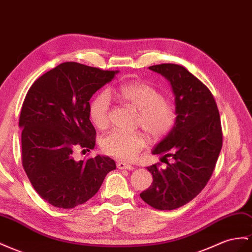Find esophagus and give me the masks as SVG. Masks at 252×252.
Wrapping results in <instances>:
<instances>
[{
  "label": "esophagus",
  "instance_id": "34e87169",
  "mask_svg": "<svg viewBox=\"0 0 252 252\" xmlns=\"http://www.w3.org/2000/svg\"><path fill=\"white\" fill-rule=\"evenodd\" d=\"M117 166L119 169H128V171H131V169H133L132 165L127 164V163H125V162H119Z\"/></svg>",
  "mask_w": 252,
  "mask_h": 252
}]
</instances>
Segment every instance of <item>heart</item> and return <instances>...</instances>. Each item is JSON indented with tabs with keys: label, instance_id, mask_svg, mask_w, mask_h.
Segmentation results:
<instances>
[{
	"label": "heart",
	"instance_id": "b5f03b06",
	"mask_svg": "<svg viewBox=\"0 0 252 252\" xmlns=\"http://www.w3.org/2000/svg\"><path fill=\"white\" fill-rule=\"evenodd\" d=\"M114 94L122 103L138 111L137 124L149 138L158 140L172 130L177 120L176 107L152 85L132 81L118 87ZM109 110V95L105 92L95 95L89 105V118L95 127L104 129L108 126ZM144 145V137L140 132L114 130L101 141L104 152L120 160L133 159Z\"/></svg>",
	"mask_w": 252,
	"mask_h": 252
}]
</instances>
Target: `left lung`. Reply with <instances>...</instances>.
I'll use <instances>...</instances> for the list:
<instances>
[{
  "instance_id": "8db88e82",
  "label": "left lung",
  "mask_w": 252,
  "mask_h": 252,
  "mask_svg": "<svg viewBox=\"0 0 252 252\" xmlns=\"http://www.w3.org/2000/svg\"><path fill=\"white\" fill-rule=\"evenodd\" d=\"M148 69L171 84L177 120L152 151L162 156L166 167H147L153 183L140 196L155 209L174 210L194 199L212 175L222 145L220 118L212 93L186 67L162 63Z\"/></svg>"
}]
</instances>
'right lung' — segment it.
Returning a JSON list of instances; mask_svg holds the SVG:
<instances>
[{
    "label": "right lung",
    "mask_w": 252,
    "mask_h": 252,
    "mask_svg": "<svg viewBox=\"0 0 252 252\" xmlns=\"http://www.w3.org/2000/svg\"><path fill=\"white\" fill-rule=\"evenodd\" d=\"M117 73L63 63L39 77L26 94L19 121L22 164L33 189L54 207L83 205L117 167L107 156L87 161L73 158L76 145L94 148L96 132L89 100Z\"/></svg>",
    "instance_id": "right-lung-1"
}]
</instances>
